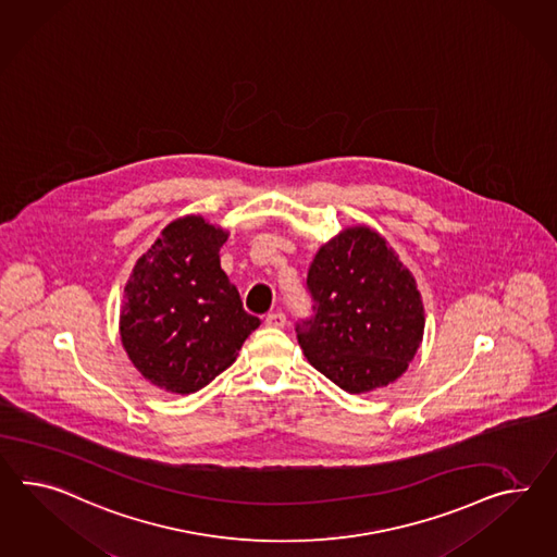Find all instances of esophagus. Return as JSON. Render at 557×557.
<instances>
[{
    "instance_id": "1",
    "label": "esophagus",
    "mask_w": 557,
    "mask_h": 557,
    "mask_svg": "<svg viewBox=\"0 0 557 557\" xmlns=\"http://www.w3.org/2000/svg\"><path fill=\"white\" fill-rule=\"evenodd\" d=\"M267 325L269 327H285L286 314L283 311H274V313L267 314Z\"/></svg>"
}]
</instances>
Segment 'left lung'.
<instances>
[{
    "instance_id": "1",
    "label": "left lung",
    "mask_w": 557,
    "mask_h": 557,
    "mask_svg": "<svg viewBox=\"0 0 557 557\" xmlns=\"http://www.w3.org/2000/svg\"><path fill=\"white\" fill-rule=\"evenodd\" d=\"M313 314L297 339L314 370L349 394L396 382L424 335V305L392 246L351 226L319 248L307 274Z\"/></svg>"
}]
</instances>
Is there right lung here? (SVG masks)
Returning a JSON list of instances; mask_svg holds the SVG:
<instances>
[{
    "label": "right lung",
    "instance_id": "right-lung-1",
    "mask_svg": "<svg viewBox=\"0 0 557 557\" xmlns=\"http://www.w3.org/2000/svg\"><path fill=\"white\" fill-rule=\"evenodd\" d=\"M226 240L228 232L201 215L177 218L128 276L121 342L145 380L165 392L184 396L210 384L260 325L220 267Z\"/></svg>",
    "mask_w": 557,
    "mask_h": 557
}]
</instances>
